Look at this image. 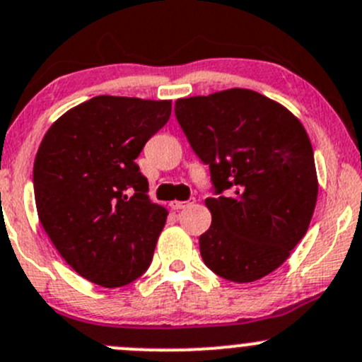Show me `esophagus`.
<instances>
[{
    "label": "esophagus",
    "instance_id": "34e87169",
    "mask_svg": "<svg viewBox=\"0 0 362 362\" xmlns=\"http://www.w3.org/2000/svg\"><path fill=\"white\" fill-rule=\"evenodd\" d=\"M191 203H194V199L192 201H171L170 206H171V210L178 211V210H184V208L189 206Z\"/></svg>",
    "mask_w": 362,
    "mask_h": 362
}]
</instances>
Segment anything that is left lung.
Segmentation results:
<instances>
[{"label":"left lung","mask_w":362,"mask_h":362,"mask_svg":"<svg viewBox=\"0 0 362 362\" xmlns=\"http://www.w3.org/2000/svg\"><path fill=\"white\" fill-rule=\"evenodd\" d=\"M175 116L210 166L211 226L199 238L216 276L251 283L276 271L305 235L317 201L309 135L277 102L253 90L178 98Z\"/></svg>","instance_id":"obj_1"}]
</instances>
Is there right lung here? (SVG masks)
Here are the masks:
<instances>
[{"instance_id":"right-lung-1","label":"right lung","mask_w":362,"mask_h":362,"mask_svg":"<svg viewBox=\"0 0 362 362\" xmlns=\"http://www.w3.org/2000/svg\"><path fill=\"white\" fill-rule=\"evenodd\" d=\"M170 100L100 95L52 124L34 159L37 216L79 276L104 288L149 269L166 210L135 159L168 123Z\"/></svg>"}]
</instances>
